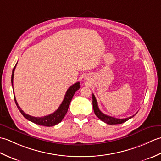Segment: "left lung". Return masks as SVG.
I'll list each match as a JSON object with an SVG mask.
<instances>
[{
    "label": "left lung",
    "instance_id": "obj_1",
    "mask_svg": "<svg viewBox=\"0 0 161 161\" xmlns=\"http://www.w3.org/2000/svg\"><path fill=\"white\" fill-rule=\"evenodd\" d=\"M93 110L95 112V114L96 115L97 117L100 119L102 121L104 122L105 123H107L108 125H118V124H122V123H124L125 122L127 121L128 119L130 118H133L135 115H133V116H131L129 118H126L124 119H118V118H115L114 117H111V116H109L107 115H105L103 113L101 112L100 110V108L98 107L97 105V102L96 100V98H95V95L93 94ZM137 114V113H136Z\"/></svg>",
    "mask_w": 161,
    "mask_h": 161
}]
</instances>
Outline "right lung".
Returning a JSON list of instances; mask_svg holds the SVG:
<instances>
[{"instance_id": "add662e5", "label": "right lung", "mask_w": 161, "mask_h": 161, "mask_svg": "<svg viewBox=\"0 0 161 161\" xmlns=\"http://www.w3.org/2000/svg\"><path fill=\"white\" fill-rule=\"evenodd\" d=\"M16 64L15 65V66H14V69L12 70V80H11L12 86H13L14 73V70H15V68L16 66ZM80 88V82H77V83L74 84L73 85H72V86L67 90L62 103L61 104V105L59 106V107L58 108L57 110L48 115H46V116H43V117H39V118L33 117V116H31V115L25 114V113L20 108L18 103H17L14 95V97L15 103L17 106V107H18L19 110L27 119H28L29 121H31L34 123H35V124H36V125H39L46 126H54L57 124H59V123L61 122V121L62 120L63 118H64L65 115L66 114V113L68 111V107H69L70 103L72 100V99H73V95H75V93L77 90H79V88Z\"/></svg>"}]
</instances>
